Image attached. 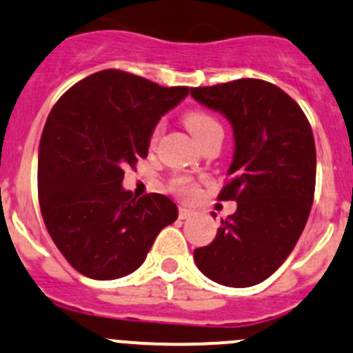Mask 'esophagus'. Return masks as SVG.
<instances>
[{
    "instance_id": "esophagus-1",
    "label": "esophagus",
    "mask_w": 353,
    "mask_h": 353,
    "mask_svg": "<svg viewBox=\"0 0 353 353\" xmlns=\"http://www.w3.org/2000/svg\"><path fill=\"white\" fill-rule=\"evenodd\" d=\"M192 214H194V211L188 210V208H184V206L179 208V218H181V220H188V218H191Z\"/></svg>"
}]
</instances>
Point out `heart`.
Listing matches in <instances>:
<instances>
[{
  "label": "heart",
  "instance_id": "1",
  "mask_svg": "<svg viewBox=\"0 0 353 353\" xmlns=\"http://www.w3.org/2000/svg\"><path fill=\"white\" fill-rule=\"evenodd\" d=\"M184 123H186L189 132L194 135V139L198 140L201 145L205 143L206 139H210V137L213 135V133L221 132V125L218 123L216 118L211 117L206 111H189L186 117H184ZM161 133L162 123H157L150 133L152 145L157 142ZM170 191L183 196V198H191V196H194L196 192H198V181L192 179L191 176L179 174V176H174L172 181H170Z\"/></svg>",
  "mask_w": 353,
  "mask_h": 353
}]
</instances>
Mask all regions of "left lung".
Masks as SVG:
<instances>
[{"label":"left lung","instance_id":"obj_1","mask_svg":"<svg viewBox=\"0 0 353 353\" xmlns=\"http://www.w3.org/2000/svg\"><path fill=\"white\" fill-rule=\"evenodd\" d=\"M235 133V155L220 201H236L216 239L194 250L198 269L218 284L248 288L272 276L298 243L316 184L313 132L298 103L262 79L191 88Z\"/></svg>","mask_w":353,"mask_h":353}]
</instances>
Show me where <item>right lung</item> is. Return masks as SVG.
Wrapping results in <instances>:
<instances>
[{"instance_id": "add662e5", "label": "right lung", "mask_w": 353, "mask_h": 353, "mask_svg": "<svg viewBox=\"0 0 353 353\" xmlns=\"http://www.w3.org/2000/svg\"><path fill=\"white\" fill-rule=\"evenodd\" d=\"M188 92L106 69L74 84L52 108L39 150L40 211L55 247L83 276H128L176 221L177 206L167 196L137 199L121 181L127 167L147 157L162 114Z\"/></svg>"}]
</instances>
